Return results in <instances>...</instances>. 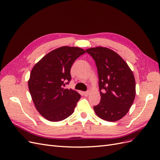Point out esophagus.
I'll return each mask as SVG.
<instances>
[{
    "label": "esophagus",
    "instance_id": "34e87169",
    "mask_svg": "<svg viewBox=\"0 0 160 160\" xmlns=\"http://www.w3.org/2000/svg\"><path fill=\"white\" fill-rule=\"evenodd\" d=\"M83 95L84 96H88L89 95V91H85V92H83Z\"/></svg>",
    "mask_w": 160,
    "mask_h": 160
}]
</instances>
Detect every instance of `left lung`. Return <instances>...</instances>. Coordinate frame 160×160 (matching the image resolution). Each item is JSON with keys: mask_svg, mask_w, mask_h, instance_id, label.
<instances>
[{"mask_svg": "<svg viewBox=\"0 0 160 160\" xmlns=\"http://www.w3.org/2000/svg\"><path fill=\"white\" fill-rule=\"evenodd\" d=\"M86 52L93 57L98 68L100 103L95 113L108 122L123 118L135 97V81L132 71L117 52L108 48H89Z\"/></svg>", "mask_w": 160, "mask_h": 160, "instance_id": "1", "label": "left lung"}]
</instances>
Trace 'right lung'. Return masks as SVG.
I'll return each mask as SVG.
<instances>
[{
	"label": "right lung",
	"instance_id": "add662e5",
	"mask_svg": "<svg viewBox=\"0 0 160 160\" xmlns=\"http://www.w3.org/2000/svg\"><path fill=\"white\" fill-rule=\"evenodd\" d=\"M84 53L79 47H61L43 57L32 69L28 86L32 101L38 113L50 122L64 120L74 112L81 95L62 86L71 79L72 63Z\"/></svg>",
	"mask_w": 160,
	"mask_h": 160
}]
</instances>
